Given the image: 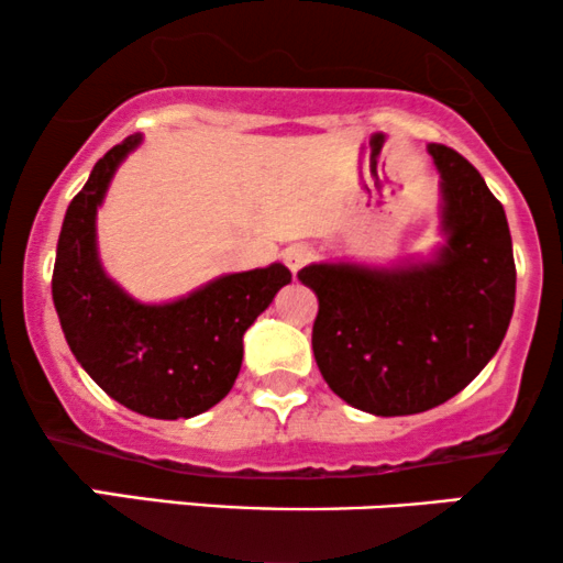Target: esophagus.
Returning a JSON list of instances; mask_svg holds the SVG:
<instances>
[{
    "label": "esophagus",
    "instance_id": "34e87169",
    "mask_svg": "<svg viewBox=\"0 0 563 563\" xmlns=\"http://www.w3.org/2000/svg\"><path fill=\"white\" fill-rule=\"evenodd\" d=\"M312 260H314V251L309 249L307 243H296V245H290V249L283 251V262L288 264L290 273H299V269L307 267Z\"/></svg>",
    "mask_w": 563,
    "mask_h": 563
}]
</instances>
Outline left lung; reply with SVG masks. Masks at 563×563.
I'll return each mask as SVG.
<instances>
[{"instance_id": "left-lung-1", "label": "left lung", "mask_w": 563, "mask_h": 563, "mask_svg": "<svg viewBox=\"0 0 563 563\" xmlns=\"http://www.w3.org/2000/svg\"><path fill=\"white\" fill-rule=\"evenodd\" d=\"M450 241L437 262L376 269L309 264L318 294L312 349L344 402L373 416H412L448 402L482 373L508 331L516 264L506 211L482 174L448 145H429Z\"/></svg>"}]
</instances>
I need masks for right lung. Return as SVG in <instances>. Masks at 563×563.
<instances>
[{"label":"right lung","instance_id":"add662e5","mask_svg":"<svg viewBox=\"0 0 563 563\" xmlns=\"http://www.w3.org/2000/svg\"><path fill=\"white\" fill-rule=\"evenodd\" d=\"M140 142L132 134L95 164L70 200L57 241L53 301L84 371L115 402L147 418L177 421L228 397L243 363V333L290 283L269 264L224 275L187 299L161 307L132 301L97 262L95 211L115 166Z\"/></svg>","mask_w":563,"mask_h":563}]
</instances>
